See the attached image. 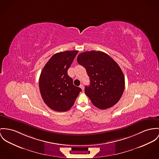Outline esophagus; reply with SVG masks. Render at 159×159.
Masks as SVG:
<instances>
[{
    "mask_svg": "<svg viewBox=\"0 0 159 159\" xmlns=\"http://www.w3.org/2000/svg\"><path fill=\"white\" fill-rule=\"evenodd\" d=\"M80 88L82 89V91H84V86L83 84H81V85H80Z\"/></svg>",
    "mask_w": 159,
    "mask_h": 159,
    "instance_id": "34e87169",
    "label": "esophagus"
}]
</instances>
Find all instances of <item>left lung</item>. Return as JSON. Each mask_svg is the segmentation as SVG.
Wrapping results in <instances>:
<instances>
[{
	"mask_svg": "<svg viewBox=\"0 0 159 159\" xmlns=\"http://www.w3.org/2000/svg\"><path fill=\"white\" fill-rule=\"evenodd\" d=\"M77 62L83 66L89 77L90 85L85 93L92 103L100 110L116 104L122 96L125 77L119 65L107 54L99 51L79 54Z\"/></svg>",
	"mask_w": 159,
	"mask_h": 159,
	"instance_id": "left-lung-1",
	"label": "left lung"
}]
</instances>
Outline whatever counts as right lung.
Here are the masks:
<instances>
[{
	"label": "right lung",
	"mask_w": 159,
	"mask_h": 159,
	"mask_svg": "<svg viewBox=\"0 0 159 159\" xmlns=\"http://www.w3.org/2000/svg\"><path fill=\"white\" fill-rule=\"evenodd\" d=\"M78 51H66L54 54L43 67L39 78V89L45 104L51 110H70L81 88L73 85L68 70Z\"/></svg>",
	"instance_id": "obj_1"
}]
</instances>
